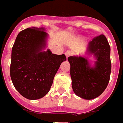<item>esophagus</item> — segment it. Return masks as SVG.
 I'll return each instance as SVG.
<instances>
[{"mask_svg":"<svg viewBox=\"0 0 123 123\" xmlns=\"http://www.w3.org/2000/svg\"><path fill=\"white\" fill-rule=\"evenodd\" d=\"M71 54H72V52L70 51V50H68V51H66V53H65V55H66V58H68L69 56H70Z\"/></svg>","mask_w":123,"mask_h":123,"instance_id":"34e87169","label":"esophagus"}]
</instances>
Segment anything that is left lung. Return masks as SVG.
Masks as SVG:
<instances>
[{
    "instance_id": "left-lung-1",
    "label": "left lung",
    "mask_w": 123,
    "mask_h": 123,
    "mask_svg": "<svg viewBox=\"0 0 123 123\" xmlns=\"http://www.w3.org/2000/svg\"><path fill=\"white\" fill-rule=\"evenodd\" d=\"M110 54L108 41L104 35H100L88 42L85 55L68 58L71 66L72 88L77 96L92 100L103 93L110 79ZM88 56H93L95 61H90Z\"/></svg>"
}]
</instances>
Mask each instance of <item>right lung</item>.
Here are the masks:
<instances>
[{
  "mask_svg": "<svg viewBox=\"0 0 123 123\" xmlns=\"http://www.w3.org/2000/svg\"><path fill=\"white\" fill-rule=\"evenodd\" d=\"M45 28H27L17 36L12 49L10 74L15 88L29 100L43 97L49 92L64 54H52L47 47Z\"/></svg>",
  "mask_w": 123,
  "mask_h": 123,
  "instance_id": "obj_1",
  "label": "right lung"
}]
</instances>
